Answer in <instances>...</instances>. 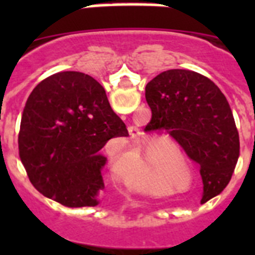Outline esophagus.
Instances as JSON below:
<instances>
[{
    "label": "esophagus",
    "mask_w": 255,
    "mask_h": 255,
    "mask_svg": "<svg viewBox=\"0 0 255 255\" xmlns=\"http://www.w3.org/2000/svg\"><path fill=\"white\" fill-rule=\"evenodd\" d=\"M138 134H139V131L136 128H131V129H130V135H131V138H136V136H138Z\"/></svg>",
    "instance_id": "esophagus-1"
}]
</instances>
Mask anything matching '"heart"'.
Returning a JSON list of instances; mask_svg holds the SVG:
<instances>
[{
    "instance_id": "1",
    "label": "heart",
    "mask_w": 255,
    "mask_h": 255,
    "mask_svg": "<svg viewBox=\"0 0 255 255\" xmlns=\"http://www.w3.org/2000/svg\"><path fill=\"white\" fill-rule=\"evenodd\" d=\"M152 171V173L154 175L157 179H164L167 176L168 173V167L167 164L163 163V162H159L158 159L155 158V154L152 149L145 150V153L143 154V158L141 162L139 163H135L132 167H130V170H128L126 172V179H128V184H130L131 186L136 189H140V190L145 191V193H150V194H155L157 191L159 190V185L153 180L147 179L145 176L141 175L144 170Z\"/></svg>"
}]
</instances>
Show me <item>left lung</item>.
Segmentation results:
<instances>
[{
	"label": "left lung",
	"instance_id": "8db88e82",
	"mask_svg": "<svg viewBox=\"0 0 255 255\" xmlns=\"http://www.w3.org/2000/svg\"><path fill=\"white\" fill-rule=\"evenodd\" d=\"M152 110L147 130L166 129L200 167L207 202L226 188L240 152L226 97L211 79L184 69L163 71L145 87Z\"/></svg>",
	"mask_w": 255,
	"mask_h": 255
}]
</instances>
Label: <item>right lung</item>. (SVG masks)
<instances>
[{"label":"right lung","mask_w":255,"mask_h":255,"mask_svg":"<svg viewBox=\"0 0 255 255\" xmlns=\"http://www.w3.org/2000/svg\"><path fill=\"white\" fill-rule=\"evenodd\" d=\"M129 132L102 85L79 71H61L33 89L22 111L19 154L28 177L47 198L69 208L100 204L110 139Z\"/></svg>","instance_id":"1"}]
</instances>
